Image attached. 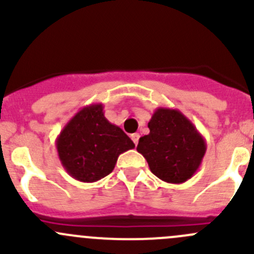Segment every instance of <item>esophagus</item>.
I'll list each match as a JSON object with an SVG mask.
<instances>
[{"label": "esophagus", "instance_id": "obj_1", "mask_svg": "<svg viewBox=\"0 0 254 254\" xmlns=\"http://www.w3.org/2000/svg\"><path fill=\"white\" fill-rule=\"evenodd\" d=\"M139 139H140V135L137 134V132H135V134L131 135V140L134 141L135 145H137V142H139Z\"/></svg>", "mask_w": 254, "mask_h": 254}]
</instances>
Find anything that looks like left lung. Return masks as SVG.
<instances>
[{"label":"left lung","instance_id":"1","mask_svg":"<svg viewBox=\"0 0 254 254\" xmlns=\"http://www.w3.org/2000/svg\"><path fill=\"white\" fill-rule=\"evenodd\" d=\"M148 135L140 137L136 150L151 172L163 182L181 184L200 167L206 142L195 125L178 109L160 107L148 122Z\"/></svg>","mask_w":254,"mask_h":254}]
</instances>
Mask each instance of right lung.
Masks as SVG:
<instances>
[{
    "instance_id": "1",
    "label": "right lung",
    "mask_w": 254,
    "mask_h": 254,
    "mask_svg": "<svg viewBox=\"0 0 254 254\" xmlns=\"http://www.w3.org/2000/svg\"><path fill=\"white\" fill-rule=\"evenodd\" d=\"M134 147L131 139L104 117L102 103L79 109L56 139L61 165L72 178L84 183L108 176L120 153Z\"/></svg>"
}]
</instances>
